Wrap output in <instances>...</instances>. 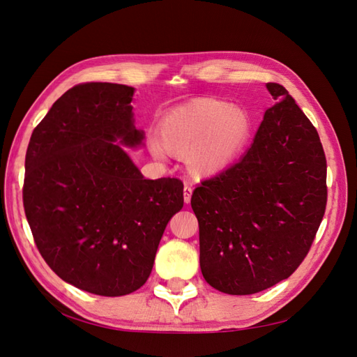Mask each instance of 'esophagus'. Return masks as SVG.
I'll return each mask as SVG.
<instances>
[{
    "label": "esophagus",
    "instance_id": "1",
    "mask_svg": "<svg viewBox=\"0 0 357 357\" xmlns=\"http://www.w3.org/2000/svg\"><path fill=\"white\" fill-rule=\"evenodd\" d=\"M183 198H185V202H186V204L190 202V198H192V186L185 185V188H183Z\"/></svg>",
    "mask_w": 357,
    "mask_h": 357
}]
</instances>
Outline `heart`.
Masks as SVG:
<instances>
[{
  "mask_svg": "<svg viewBox=\"0 0 357 357\" xmlns=\"http://www.w3.org/2000/svg\"><path fill=\"white\" fill-rule=\"evenodd\" d=\"M250 132L244 110L215 98H197L177 107L160 123L162 144L150 142L152 152L164 158L168 152L186 155L195 176H211L225 169L241 152Z\"/></svg>",
  "mask_w": 357,
  "mask_h": 357,
  "instance_id": "b5f03b06",
  "label": "heart"
}]
</instances>
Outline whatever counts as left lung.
Wrapping results in <instances>:
<instances>
[{
  "mask_svg": "<svg viewBox=\"0 0 357 357\" xmlns=\"http://www.w3.org/2000/svg\"><path fill=\"white\" fill-rule=\"evenodd\" d=\"M247 153L193 190L199 265L211 287L252 295L290 277L326 210V158L316 128L278 83Z\"/></svg>",
  "mask_w": 357,
  "mask_h": 357,
  "instance_id": "left-lung-1",
  "label": "left lung"
}]
</instances>
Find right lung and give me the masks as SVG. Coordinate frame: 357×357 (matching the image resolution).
Here are the masks:
<instances>
[{"instance_id":"obj_1","label":"right lung","mask_w":357,"mask_h":357,"mask_svg":"<svg viewBox=\"0 0 357 357\" xmlns=\"http://www.w3.org/2000/svg\"><path fill=\"white\" fill-rule=\"evenodd\" d=\"M132 95L125 84H75L32 131L25 156L24 208L40 255L63 282L101 296L147 282L183 207L181 180L144 178L115 143L144 138Z\"/></svg>"}]
</instances>
